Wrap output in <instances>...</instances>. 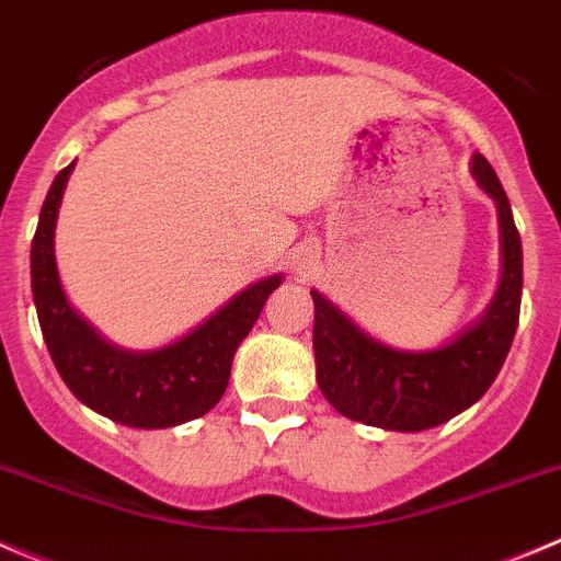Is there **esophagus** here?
Segmentation results:
<instances>
[{
    "instance_id": "esophagus-1",
    "label": "esophagus",
    "mask_w": 561,
    "mask_h": 561,
    "mask_svg": "<svg viewBox=\"0 0 561 561\" xmlns=\"http://www.w3.org/2000/svg\"><path fill=\"white\" fill-rule=\"evenodd\" d=\"M310 264H313V256H310V253H302V256L297 259L299 270H310Z\"/></svg>"
}]
</instances>
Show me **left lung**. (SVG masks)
<instances>
[{"label": "left lung", "mask_w": 561, "mask_h": 561, "mask_svg": "<svg viewBox=\"0 0 561 561\" xmlns=\"http://www.w3.org/2000/svg\"><path fill=\"white\" fill-rule=\"evenodd\" d=\"M477 185L496 202L502 231V280L485 313L450 343L401 352L359 330L324 294L313 297L316 381L348 420L385 431L434 428L485 396L513 343L524 288V253L507 193L482 154L471 158Z\"/></svg>", "instance_id": "1"}]
</instances>
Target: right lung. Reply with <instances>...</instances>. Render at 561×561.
I'll use <instances>...</instances> for the list:
<instances>
[{
  "mask_svg": "<svg viewBox=\"0 0 561 561\" xmlns=\"http://www.w3.org/2000/svg\"><path fill=\"white\" fill-rule=\"evenodd\" d=\"M73 165L76 160L51 182L32 240V294L59 376L81 403L130 428H171L202 417L224 398L237 346L283 278L253 283L169 346L152 352L114 346L68 302L54 259V226Z\"/></svg>",
  "mask_w": 561,
  "mask_h": 561,
  "instance_id": "1",
  "label": "right lung"
}]
</instances>
